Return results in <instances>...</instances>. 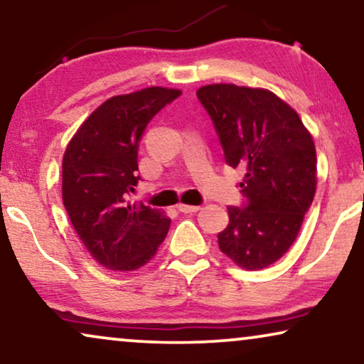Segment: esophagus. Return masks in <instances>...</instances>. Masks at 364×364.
Returning <instances> with one entry per match:
<instances>
[{"instance_id":"1","label":"esophagus","mask_w":364,"mask_h":364,"mask_svg":"<svg viewBox=\"0 0 364 364\" xmlns=\"http://www.w3.org/2000/svg\"><path fill=\"white\" fill-rule=\"evenodd\" d=\"M178 210L183 212V213H196V212L200 210V207H198V205H187V203H181V205H178Z\"/></svg>"}]
</instances>
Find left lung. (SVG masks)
Listing matches in <instances>:
<instances>
[{
  "mask_svg": "<svg viewBox=\"0 0 364 364\" xmlns=\"http://www.w3.org/2000/svg\"><path fill=\"white\" fill-rule=\"evenodd\" d=\"M197 96L210 114L225 162L243 176L245 208L228 207L218 247L245 270H262L296 240L316 192V149L295 109L263 87L208 84Z\"/></svg>",
  "mask_w": 364,
  "mask_h": 364,
  "instance_id": "obj_1",
  "label": "left lung"
}]
</instances>
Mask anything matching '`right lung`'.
<instances>
[{
	"mask_svg": "<svg viewBox=\"0 0 364 364\" xmlns=\"http://www.w3.org/2000/svg\"><path fill=\"white\" fill-rule=\"evenodd\" d=\"M181 89L152 86L109 97L94 109L63 156V202L77 237L99 265L132 272L166 238V212L127 200L137 186V149L149 121Z\"/></svg>",
	"mask_w": 364,
	"mask_h": 364,
	"instance_id": "obj_1",
	"label": "right lung"
}]
</instances>
